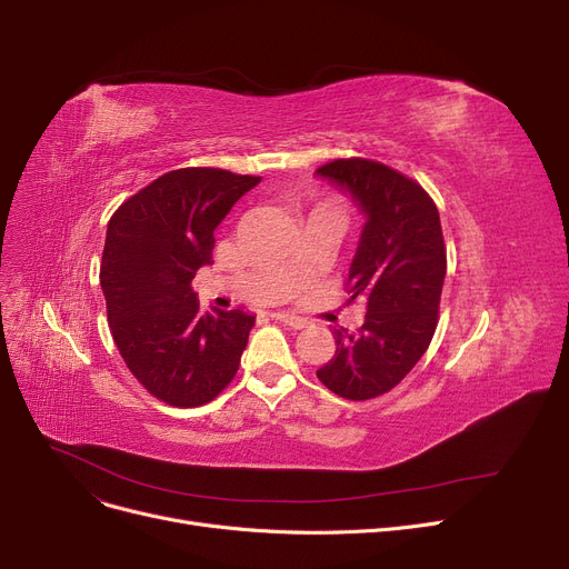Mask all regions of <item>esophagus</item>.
I'll list each match as a JSON object with an SVG mask.
<instances>
[{"label": "esophagus", "mask_w": 569, "mask_h": 569, "mask_svg": "<svg viewBox=\"0 0 569 569\" xmlns=\"http://www.w3.org/2000/svg\"><path fill=\"white\" fill-rule=\"evenodd\" d=\"M272 318H274V320H281V322H286V325H290L292 330H305V327L309 325L307 318L288 313V311H277V313H272Z\"/></svg>", "instance_id": "34e87169"}]
</instances>
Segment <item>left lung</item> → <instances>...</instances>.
<instances>
[{
  "mask_svg": "<svg viewBox=\"0 0 569 569\" xmlns=\"http://www.w3.org/2000/svg\"><path fill=\"white\" fill-rule=\"evenodd\" d=\"M316 174L365 217L348 302L367 305L360 332L335 327L337 352L316 376L335 395L365 401L390 392L431 343L447 272L440 217L420 184L382 163L339 159Z\"/></svg>",
  "mask_w": 569,
  "mask_h": 569,
  "instance_id": "left-lung-1",
  "label": "left lung"
}]
</instances>
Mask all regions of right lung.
Listing matches in <instances>:
<instances>
[{
  "label": "right lung",
  "instance_id": "add662e5",
  "mask_svg": "<svg viewBox=\"0 0 569 569\" xmlns=\"http://www.w3.org/2000/svg\"><path fill=\"white\" fill-rule=\"evenodd\" d=\"M260 177L182 168L119 204L106 232L101 290L131 373L177 408L212 401L234 378L256 316L200 311L191 288L212 264L214 230Z\"/></svg>",
  "mask_w": 569,
  "mask_h": 569
}]
</instances>
